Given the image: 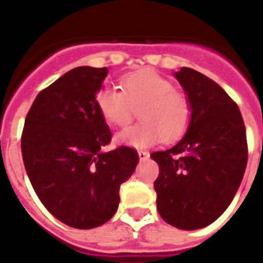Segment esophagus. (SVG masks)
<instances>
[{"instance_id":"34e87169","label":"esophagus","mask_w":263,"mask_h":263,"mask_svg":"<svg viewBox=\"0 0 263 263\" xmlns=\"http://www.w3.org/2000/svg\"><path fill=\"white\" fill-rule=\"evenodd\" d=\"M138 156H139L140 160H147V158H148V153L144 152V150H138Z\"/></svg>"}]
</instances>
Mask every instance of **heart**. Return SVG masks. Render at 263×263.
<instances>
[{"label": "heart", "instance_id": "1", "mask_svg": "<svg viewBox=\"0 0 263 263\" xmlns=\"http://www.w3.org/2000/svg\"><path fill=\"white\" fill-rule=\"evenodd\" d=\"M123 91L103 86L95 102L107 123L125 127L140 106L142 121L119 134V140L134 147H147L158 140L173 142L183 136L192 119L191 99L184 91L153 69H142L121 78Z\"/></svg>", "mask_w": 263, "mask_h": 263}]
</instances>
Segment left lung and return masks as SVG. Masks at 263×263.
<instances>
[{
    "label": "left lung",
    "mask_w": 263,
    "mask_h": 263,
    "mask_svg": "<svg viewBox=\"0 0 263 263\" xmlns=\"http://www.w3.org/2000/svg\"><path fill=\"white\" fill-rule=\"evenodd\" d=\"M175 76L191 99V124L179 143L150 157L160 166L154 181L160 216L192 231L214 222L232 202L249 147L239 106L224 88L191 68Z\"/></svg>",
    "instance_id": "8db88e82"
}]
</instances>
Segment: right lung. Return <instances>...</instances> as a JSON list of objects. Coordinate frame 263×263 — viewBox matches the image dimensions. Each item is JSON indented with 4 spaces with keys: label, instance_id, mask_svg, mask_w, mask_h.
Here are the masks:
<instances>
[{
    "label": "right lung",
    "instance_id": "add662e5",
    "mask_svg": "<svg viewBox=\"0 0 263 263\" xmlns=\"http://www.w3.org/2000/svg\"><path fill=\"white\" fill-rule=\"evenodd\" d=\"M106 75V67L64 73L36 95L23 128V162L35 194L72 228L91 229L110 220L120 185L139 162L128 146L101 152L111 140L95 102Z\"/></svg>",
    "mask_w": 263,
    "mask_h": 263
}]
</instances>
